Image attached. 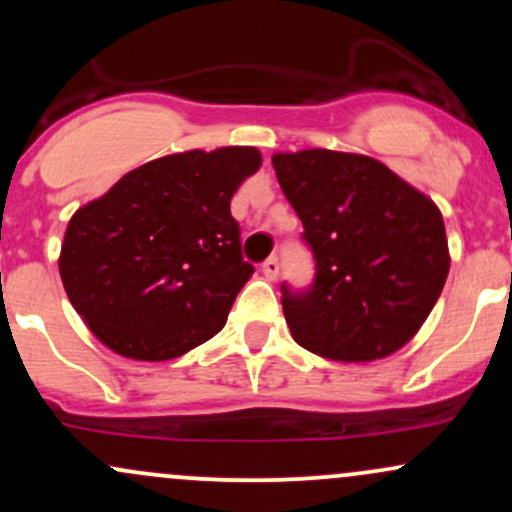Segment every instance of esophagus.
<instances>
[{
  "mask_svg": "<svg viewBox=\"0 0 512 512\" xmlns=\"http://www.w3.org/2000/svg\"><path fill=\"white\" fill-rule=\"evenodd\" d=\"M262 274H264V279L274 281L276 276H279V260H276V257H269V260L262 264Z\"/></svg>",
  "mask_w": 512,
  "mask_h": 512,
  "instance_id": "1",
  "label": "esophagus"
}]
</instances>
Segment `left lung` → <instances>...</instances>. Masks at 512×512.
<instances>
[{
  "mask_svg": "<svg viewBox=\"0 0 512 512\" xmlns=\"http://www.w3.org/2000/svg\"><path fill=\"white\" fill-rule=\"evenodd\" d=\"M272 166L317 262L313 289H284L291 337L339 363L395 354L421 330L448 279L436 202L363 154L279 151Z\"/></svg>",
  "mask_w": 512,
  "mask_h": 512,
  "instance_id": "8db88e82",
  "label": "left lung"
}]
</instances>
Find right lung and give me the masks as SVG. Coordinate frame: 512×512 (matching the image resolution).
<instances>
[{
    "instance_id": "1",
    "label": "right lung",
    "mask_w": 512,
    "mask_h": 512,
    "mask_svg": "<svg viewBox=\"0 0 512 512\" xmlns=\"http://www.w3.org/2000/svg\"><path fill=\"white\" fill-rule=\"evenodd\" d=\"M260 166L255 146L168 154L74 211L57 262L98 342L132 361H170L226 325L255 272L231 199Z\"/></svg>"
}]
</instances>
